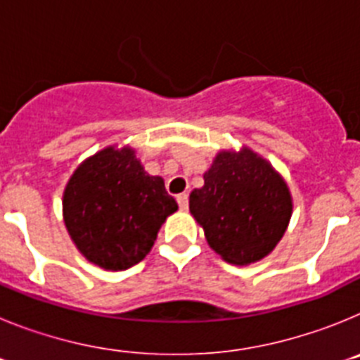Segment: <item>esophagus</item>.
<instances>
[{"label": "esophagus", "mask_w": 360, "mask_h": 360, "mask_svg": "<svg viewBox=\"0 0 360 360\" xmlns=\"http://www.w3.org/2000/svg\"><path fill=\"white\" fill-rule=\"evenodd\" d=\"M176 202H178V207L182 209V211H187V207H189V196L186 195V193H182V195L176 196Z\"/></svg>", "instance_id": "esophagus-1"}]
</instances>
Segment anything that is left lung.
Wrapping results in <instances>:
<instances>
[{"label": "left lung", "mask_w": 360, "mask_h": 360, "mask_svg": "<svg viewBox=\"0 0 360 360\" xmlns=\"http://www.w3.org/2000/svg\"><path fill=\"white\" fill-rule=\"evenodd\" d=\"M209 247L231 265L269 256L290 224L294 202L281 173L250 148L221 149L189 196Z\"/></svg>", "instance_id": "obj_1"}]
</instances>
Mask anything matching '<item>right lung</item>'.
<instances>
[{
	"label": "right lung",
	"instance_id": "1",
	"mask_svg": "<svg viewBox=\"0 0 360 360\" xmlns=\"http://www.w3.org/2000/svg\"><path fill=\"white\" fill-rule=\"evenodd\" d=\"M176 211L164 178L151 176L131 146H106L82 160L63 193V219L75 249L104 270L142 262Z\"/></svg>",
	"mask_w": 360,
	"mask_h": 360
}]
</instances>
